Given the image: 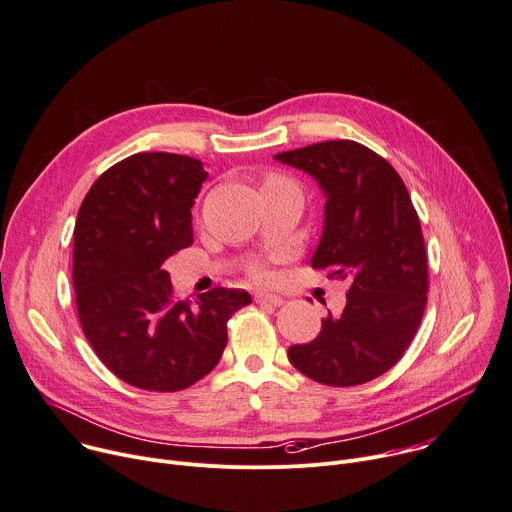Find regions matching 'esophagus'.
I'll return each mask as SVG.
<instances>
[{
	"mask_svg": "<svg viewBox=\"0 0 512 512\" xmlns=\"http://www.w3.org/2000/svg\"><path fill=\"white\" fill-rule=\"evenodd\" d=\"M255 302L257 304H271V306H282L286 300L277 294H269V292H257L255 294Z\"/></svg>",
	"mask_w": 512,
	"mask_h": 512,
	"instance_id": "1",
	"label": "esophagus"
}]
</instances>
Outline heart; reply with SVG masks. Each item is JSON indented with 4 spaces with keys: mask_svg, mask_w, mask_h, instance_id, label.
<instances>
[{
    "mask_svg": "<svg viewBox=\"0 0 512 512\" xmlns=\"http://www.w3.org/2000/svg\"><path fill=\"white\" fill-rule=\"evenodd\" d=\"M269 183H286V181L282 177H277V175H269L263 185H269ZM253 277H255V280H259V282L269 280V271L265 267H257V269H253Z\"/></svg>",
    "mask_w": 512,
    "mask_h": 512,
    "instance_id": "obj_1",
    "label": "heart"
}]
</instances>
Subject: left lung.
I'll list each match as a JSON object with an SVG mask.
<instances>
[{
    "label": "left lung",
    "instance_id": "obj_1",
    "mask_svg": "<svg viewBox=\"0 0 512 512\" xmlns=\"http://www.w3.org/2000/svg\"><path fill=\"white\" fill-rule=\"evenodd\" d=\"M275 159L310 173L327 196L312 269L347 282L339 316L288 357L310 380L347 388L400 361L423 320L429 263L421 220L396 169L355 141H322Z\"/></svg>",
    "mask_w": 512,
    "mask_h": 512
}]
</instances>
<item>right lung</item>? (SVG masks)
<instances>
[{"label": "right lung", "mask_w": 512, "mask_h": 512, "mask_svg": "<svg viewBox=\"0 0 512 512\" xmlns=\"http://www.w3.org/2000/svg\"><path fill=\"white\" fill-rule=\"evenodd\" d=\"M198 159L136 153L91 185L73 230V288L83 335L122 382L149 392L194 386L216 367L245 290L175 296L165 259L194 243Z\"/></svg>", "instance_id": "right-lung-1"}]
</instances>
